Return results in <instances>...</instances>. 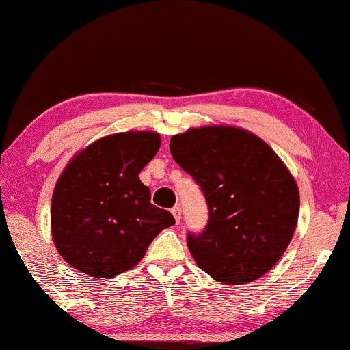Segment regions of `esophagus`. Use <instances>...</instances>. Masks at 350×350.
<instances>
[{"instance_id": "34e87169", "label": "esophagus", "mask_w": 350, "mask_h": 350, "mask_svg": "<svg viewBox=\"0 0 350 350\" xmlns=\"http://www.w3.org/2000/svg\"><path fill=\"white\" fill-rule=\"evenodd\" d=\"M172 214H174L176 224H178V221L181 220V206H180V204H176V206L172 208Z\"/></svg>"}]
</instances>
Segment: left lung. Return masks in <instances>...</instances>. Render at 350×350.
<instances>
[{"label": "left lung", "instance_id": "left-lung-1", "mask_svg": "<svg viewBox=\"0 0 350 350\" xmlns=\"http://www.w3.org/2000/svg\"><path fill=\"white\" fill-rule=\"evenodd\" d=\"M170 152L208 207L206 228L186 238L196 264L225 284L264 276L297 225L299 189L281 159L251 131L225 125L172 136Z\"/></svg>", "mask_w": 350, "mask_h": 350}]
</instances>
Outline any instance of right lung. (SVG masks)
<instances>
[{
	"label": "right lung",
	"mask_w": 350,
	"mask_h": 350,
	"mask_svg": "<svg viewBox=\"0 0 350 350\" xmlns=\"http://www.w3.org/2000/svg\"><path fill=\"white\" fill-rule=\"evenodd\" d=\"M161 146L154 131L104 136L69 162L51 202V231L61 257L94 278H112L142 260L149 244L175 224L151 204L139 172Z\"/></svg>",
	"instance_id": "1"
}]
</instances>
